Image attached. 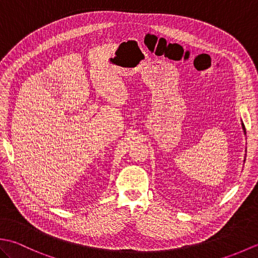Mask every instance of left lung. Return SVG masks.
I'll return each mask as SVG.
<instances>
[{
  "mask_svg": "<svg viewBox=\"0 0 258 258\" xmlns=\"http://www.w3.org/2000/svg\"><path fill=\"white\" fill-rule=\"evenodd\" d=\"M242 126H243V130H244V133L246 134V130H245V125L242 123Z\"/></svg>",
  "mask_w": 258,
  "mask_h": 258,
  "instance_id": "obj_1",
  "label": "left lung"
}]
</instances>
